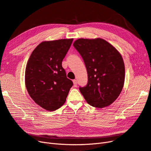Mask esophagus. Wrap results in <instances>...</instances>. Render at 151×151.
I'll return each mask as SVG.
<instances>
[{
	"label": "esophagus",
	"instance_id": "1",
	"mask_svg": "<svg viewBox=\"0 0 151 151\" xmlns=\"http://www.w3.org/2000/svg\"><path fill=\"white\" fill-rule=\"evenodd\" d=\"M73 84H74V86H75V87H76V86H77V80H73Z\"/></svg>",
	"mask_w": 151,
	"mask_h": 151
}]
</instances>
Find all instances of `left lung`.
<instances>
[{
  "mask_svg": "<svg viewBox=\"0 0 151 151\" xmlns=\"http://www.w3.org/2000/svg\"><path fill=\"white\" fill-rule=\"evenodd\" d=\"M73 46L82 57L88 83L80 91L88 104L97 108L111 105L118 97L124 81L122 55L104 39L76 40Z\"/></svg>",
  "mask_w": 151,
  "mask_h": 151,
  "instance_id": "obj_1",
  "label": "left lung"
}]
</instances>
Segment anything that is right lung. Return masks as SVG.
<instances>
[{
  "mask_svg": "<svg viewBox=\"0 0 151 151\" xmlns=\"http://www.w3.org/2000/svg\"><path fill=\"white\" fill-rule=\"evenodd\" d=\"M73 39L42 42L33 50L25 70L27 91L36 104L49 111L66 102L73 81L62 66Z\"/></svg>",
  "mask_w": 151,
  "mask_h": 151,
  "instance_id": "1",
  "label": "right lung"
}]
</instances>
